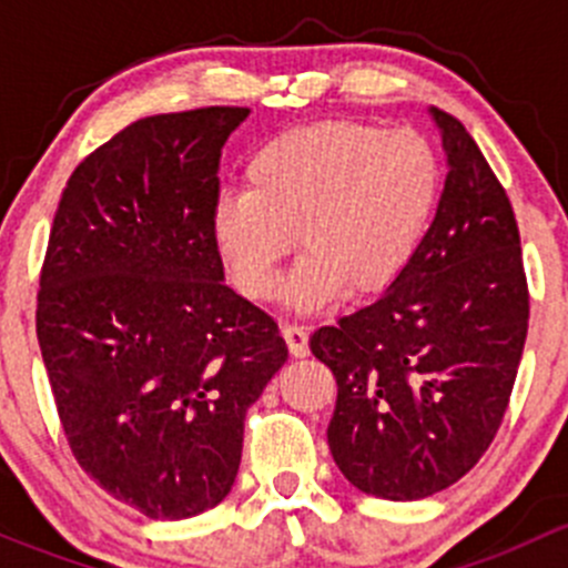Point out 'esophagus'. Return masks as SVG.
<instances>
[{"label":"esophagus","mask_w":568,"mask_h":568,"mask_svg":"<svg viewBox=\"0 0 568 568\" xmlns=\"http://www.w3.org/2000/svg\"><path fill=\"white\" fill-rule=\"evenodd\" d=\"M283 335H285V343H288L291 354H294V357H305L307 354V329L305 326L285 324Z\"/></svg>","instance_id":"34e87169"}]
</instances>
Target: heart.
<instances>
[{"mask_svg":"<svg viewBox=\"0 0 568 568\" xmlns=\"http://www.w3.org/2000/svg\"><path fill=\"white\" fill-rule=\"evenodd\" d=\"M244 183L211 214L233 285L252 302L272 300L300 236L305 257L288 296L313 311L343 285L371 294L409 266L437 209L443 164L409 125L321 120L257 148Z\"/></svg>","mask_w":568,"mask_h":568,"instance_id":"heart-1","label":"heart"}]
</instances>
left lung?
Returning <instances> with one entry per match:
<instances>
[{"label": "left lung", "instance_id": "8db88e82", "mask_svg": "<svg viewBox=\"0 0 568 568\" xmlns=\"http://www.w3.org/2000/svg\"><path fill=\"white\" fill-rule=\"evenodd\" d=\"M432 114L450 170L426 239L379 300L311 337L337 379L332 459L385 500L437 495L478 464L528 337L511 200L462 120Z\"/></svg>", "mask_w": 568, "mask_h": 568}]
</instances>
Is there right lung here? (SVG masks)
Returning a JSON list of instances; mask_svg holds the SVG:
<instances>
[{
	"mask_svg": "<svg viewBox=\"0 0 568 568\" xmlns=\"http://www.w3.org/2000/svg\"><path fill=\"white\" fill-rule=\"evenodd\" d=\"M247 106L142 118L65 183L38 288V343L79 467L151 519L220 506L244 417L288 359L227 288L211 239L220 159Z\"/></svg>",
	"mask_w": 568,
	"mask_h": 568,
	"instance_id": "obj_1",
	"label": "right lung"
}]
</instances>
